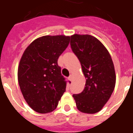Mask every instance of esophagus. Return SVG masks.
<instances>
[{
	"label": "esophagus",
	"mask_w": 133,
	"mask_h": 133,
	"mask_svg": "<svg viewBox=\"0 0 133 133\" xmlns=\"http://www.w3.org/2000/svg\"><path fill=\"white\" fill-rule=\"evenodd\" d=\"M69 81H72V75H70V76H69Z\"/></svg>",
	"instance_id": "obj_1"
}]
</instances>
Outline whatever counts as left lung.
I'll return each mask as SVG.
<instances>
[{
    "label": "left lung",
    "instance_id": "left-lung-1",
    "mask_svg": "<svg viewBox=\"0 0 133 133\" xmlns=\"http://www.w3.org/2000/svg\"><path fill=\"white\" fill-rule=\"evenodd\" d=\"M70 38L72 52L79 60L86 78L83 92L72 97L81 112L96 113L107 103L115 89L113 62L107 49L93 36L75 34Z\"/></svg>",
    "mask_w": 133,
    "mask_h": 133
}]
</instances>
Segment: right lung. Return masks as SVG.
Here are the masks:
<instances>
[{
  "mask_svg": "<svg viewBox=\"0 0 133 133\" xmlns=\"http://www.w3.org/2000/svg\"><path fill=\"white\" fill-rule=\"evenodd\" d=\"M70 39L64 35L43 36L30 43L21 57L18 84L25 101L36 112L53 111L65 92L66 81L57 61Z\"/></svg>",
  "mask_w": 133,
  "mask_h": 133,
  "instance_id": "right-lung-1",
  "label": "right lung"
}]
</instances>
